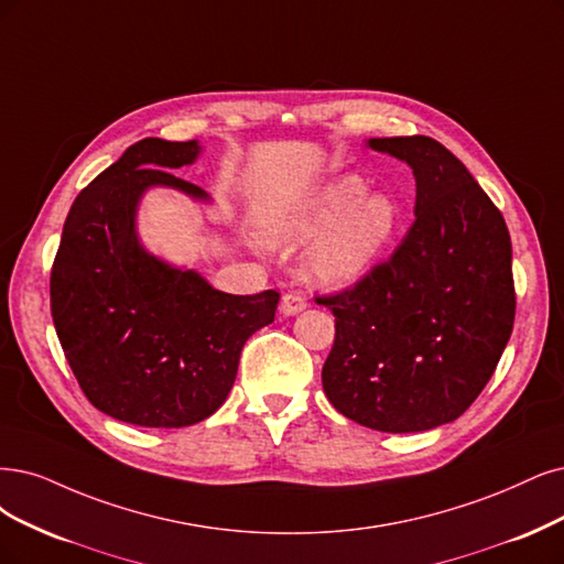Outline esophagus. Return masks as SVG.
Listing matches in <instances>:
<instances>
[{"label": "esophagus", "mask_w": 564, "mask_h": 564, "mask_svg": "<svg viewBox=\"0 0 564 564\" xmlns=\"http://www.w3.org/2000/svg\"><path fill=\"white\" fill-rule=\"evenodd\" d=\"M281 308H283L285 316H295V314H300V311L306 308V297L300 295V293H285L283 302H281Z\"/></svg>", "instance_id": "34e87169"}]
</instances>
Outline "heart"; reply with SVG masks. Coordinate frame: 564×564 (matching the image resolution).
Segmentation results:
<instances>
[{"instance_id":"obj_1","label":"heart","mask_w":564,"mask_h":564,"mask_svg":"<svg viewBox=\"0 0 564 564\" xmlns=\"http://www.w3.org/2000/svg\"><path fill=\"white\" fill-rule=\"evenodd\" d=\"M362 191V181L352 176L329 183L297 204L276 227L279 239L304 241L330 223L306 256L308 276L321 285H346L356 281L398 227V206L390 197L371 195L356 205L351 203ZM348 203L354 206L349 207Z\"/></svg>"}]
</instances>
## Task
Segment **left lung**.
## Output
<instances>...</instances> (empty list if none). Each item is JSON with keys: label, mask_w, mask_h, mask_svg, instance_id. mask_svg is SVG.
Listing matches in <instances>:
<instances>
[{"label": "left lung", "mask_w": 564, "mask_h": 564, "mask_svg": "<svg viewBox=\"0 0 564 564\" xmlns=\"http://www.w3.org/2000/svg\"><path fill=\"white\" fill-rule=\"evenodd\" d=\"M411 164L415 220L388 260L337 293L323 390L346 419L379 432H423L474 404L516 318L505 216L467 166L432 137L369 139Z\"/></svg>", "instance_id": "8db88e82"}]
</instances>
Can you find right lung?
Returning a JSON list of instances; mask_svg holds the SVG:
<instances>
[{
  "instance_id": "right-lung-1",
  "label": "right lung",
  "mask_w": 564,
  "mask_h": 564,
  "mask_svg": "<svg viewBox=\"0 0 564 564\" xmlns=\"http://www.w3.org/2000/svg\"><path fill=\"white\" fill-rule=\"evenodd\" d=\"M197 141L141 139L74 199L51 269V314L88 402L122 423L187 427L227 400L248 337L274 321L279 293L229 295L149 256L134 208L145 187L206 197L170 170Z\"/></svg>"
}]
</instances>
